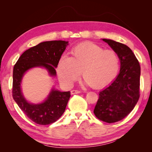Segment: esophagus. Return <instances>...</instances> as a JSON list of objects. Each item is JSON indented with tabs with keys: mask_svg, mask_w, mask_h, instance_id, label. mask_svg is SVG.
I'll use <instances>...</instances> for the list:
<instances>
[{
	"mask_svg": "<svg viewBox=\"0 0 152 152\" xmlns=\"http://www.w3.org/2000/svg\"><path fill=\"white\" fill-rule=\"evenodd\" d=\"M71 94H79L80 91H78V90H72V91H71Z\"/></svg>",
	"mask_w": 152,
	"mask_h": 152,
	"instance_id": "1",
	"label": "esophagus"
}]
</instances>
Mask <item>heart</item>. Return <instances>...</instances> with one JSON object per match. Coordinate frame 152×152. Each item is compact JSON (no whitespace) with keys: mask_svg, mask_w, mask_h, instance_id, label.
Segmentation results:
<instances>
[{"mask_svg":"<svg viewBox=\"0 0 152 152\" xmlns=\"http://www.w3.org/2000/svg\"><path fill=\"white\" fill-rule=\"evenodd\" d=\"M72 57L64 55L58 66L59 80L64 86L70 87L80 72L86 83L100 89L114 81L120 69V60L115 51L86 42L76 46Z\"/></svg>","mask_w":152,"mask_h":152,"instance_id":"1","label":"heart"}]
</instances>
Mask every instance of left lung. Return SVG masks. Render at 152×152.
<instances>
[{
	"label": "left lung",
	"instance_id": "1",
	"mask_svg": "<svg viewBox=\"0 0 152 152\" xmlns=\"http://www.w3.org/2000/svg\"><path fill=\"white\" fill-rule=\"evenodd\" d=\"M119 56L120 72L111 84L100 92L94 109L98 119L112 123L124 119L140 99L141 68L131 49L123 43L102 39Z\"/></svg>",
	"mask_w": 152,
	"mask_h": 152
}]
</instances>
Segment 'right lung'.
Returning a JSON list of instances; mask_svg holds the SVG:
<instances>
[{
    "mask_svg": "<svg viewBox=\"0 0 152 152\" xmlns=\"http://www.w3.org/2000/svg\"><path fill=\"white\" fill-rule=\"evenodd\" d=\"M68 44V42L61 40L40 43L25 51L14 66L12 97L25 115L37 124L49 125L59 119L65 111L70 92H60L53 88L42 103L31 104L20 90L22 78L28 70L35 67H43L50 76H55L56 68Z\"/></svg>",
    "mask_w": 152,
    "mask_h": 152,
    "instance_id": "1",
    "label": "right lung"
}]
</instances>
